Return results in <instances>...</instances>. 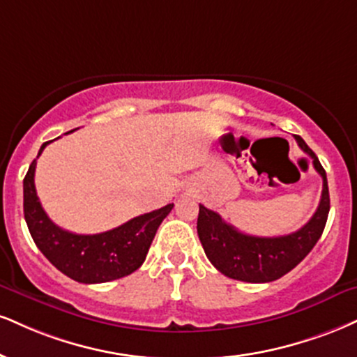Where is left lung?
<instances>
[{"label":"left lung","mask_w":357,"mask_h":357,"mask_svg":"<svg viewBox=\"0 0 357 357\" xmlns=\"http://www.w3.org/2000/svg\"><path fill=\"white\" fill-rule=\"evenodd\" d=\"M299 148L312 158L314 169L323 178V192L316 213L301 229L286 236L263 238L241 233L227 225L218 213L199 204L197 236L218 271L246 282H271L294 269L319 241L329 214V190L324 167L301 136L294 135Z\"/></svg>","instance_id":"8db88e82"}]
</instances>
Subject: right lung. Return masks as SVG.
Returning <instances> with one entry per match:
<instances>
[{
	"instance_id": "add662e5",
	"label": "right lung",
	"mask_w": 357,
	"mask_h": 357,
	"mask_svg": "<svg viewBox=\"0 0 357 357\" xmlns=\"http://www.w3.org/2000/svg\"><path fill=\"white\" fill-rule=\"evenodd\" d=\"M50 143H43L36 160ZM36 160L24 176L23 208L33 241L46 259L68 278L84 284L114 281L135 273L144 263L158 227L174 204L141 214L105 233H70L56 226L43 209L34 188Z\"/></svg>"
}]
</instances>
